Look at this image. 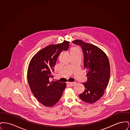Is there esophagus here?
Wrapping results in <instances>:
<instances>
[{
    "label": "esophagus",
    "mask_w": 130,
    "mask_h": 130,
    "mask_svg": "<svg viewBox=\"0 0 130 130\" xmlns=\"http://www.w3.org/2000/svg\"><path fill=\"white\" fill-rule=\"evenodd\" d=\"M67 84H68L69 86H74V85L75 84V82H73V83H72V82H68V83H67Z\"/></svg>",
    "instance_id": "esophagus-1"
}]
</instances>
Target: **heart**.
Masks as SVG:
<instances>
[{"label":"heart","instance_id":"obj_1","mask_svg":"<svg viewBox=\"0 0 130 130\" xmlns=\"http://www.w3.org/2000/svg\"><path fill=\"white\" fill-rule=\"evenodd\" d=\"M75 50H77V49H76L75 48H73V49H72L71 50V52H74V51H75Z\"/></svg>","mask_w":130,"mask_h":130}]
</instances>
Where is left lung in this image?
<instances>
[{"instance_id": "left-lung-1", "label": "left lung", "mask_w": 130, "mask_h": 130, "mask_svg": "<svg viewBox=\"0 0 130 130\" xmlns=\"http://www.w3.org/2000/svg\"><path fill=\"white\" fill-rule=\"evenodd\" d=\"M80 46L83 54V67L87 74V81L82 83L84 92L79 96L82 101L90 104L98 101L104 94L110 76V66L105 53L96 46L81 40L73 41Z\"/></svg>"}]
</instances>
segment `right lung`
<instances>
[{
    "mask_svg": "<svg viewBox=\"0 0 130 130\" xmlns=\"http://www.w3.org/2000/svg\"><path fill=\"white\" fill-rule=\"evenodd\" d=\"M69 42L50 45L39 51L32 57L29 65L27 78L31 91L43 105L51 107L60 99L66 88L65 83L51 81L52 73L58 56L69 48Z\"/></svg>",
    "mask_w": 130,
    "mask_h": 130,
    "instance_id": "obj_1",
    "label": "right lung"
}]
</instances>
